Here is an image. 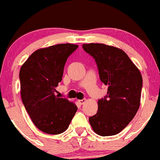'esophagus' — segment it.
<instances>
[{"mask_svg":"<svg viewBox=\"0 0 160 160\" xmlns=\"http://www.w3.org/2000/svg\"><path fill=\"white\" fill-rule=\"evenodd\" d=\"M86 102V99L84 98V99H81V100H79V103H80V105H83L84 102Z\"/></svg>","mask_w":160,"mask_h":160,"instance_id":"obj_1","label":"esophagus"}]
</instances>
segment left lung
I'll return each instance as SVG.
<instances>
[{
  "label": "left lung",
  "mask_w": 160,
  "mask_h": 160,
  "mask_svg": "<svg viewBox=\"0 0 160 160\" xmlns=\"http://www.w3.org/2000/svg\"><path fill=\"white\" fill-rule=\"evenodd\" d=\"M84 50L95 59L107 94L98 102L96 115L88 120L100 136L119 133L133 119L140 107L142 77L122 49L104 44H84Z\"/></svg>",
  "instance_id": "1"
}]
</instances>
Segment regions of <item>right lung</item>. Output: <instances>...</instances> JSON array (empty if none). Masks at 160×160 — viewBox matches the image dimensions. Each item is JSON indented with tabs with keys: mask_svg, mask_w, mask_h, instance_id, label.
Listing matches in <instances>:
<instances>
[{
	"mask_svg": "<svg viewBox=\"0 0 160 160\" xmlns=\"http://www.w3.org/2000/svg\"><path fill=\"white\" fill-rule=\"evenodd\" d=\"M77 48L58 44L37 49L20 69L22 103L36 127L45 133L65 132L77 111L75 103L55 95L68 58Z\"/></svg>",
	"mask_w": 160,
	"mask_h": 160,
	"instance_id": "right-lung-1",
	"label": "right lung"
}]
</instances>
